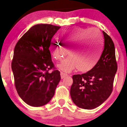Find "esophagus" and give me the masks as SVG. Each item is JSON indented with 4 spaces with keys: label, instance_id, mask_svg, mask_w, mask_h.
Masks as SVG:
<instances>
[{
    "label": "esophagus",
    "instance_id": "obj_1",
    "mask_svg": "<svg viewBox=\"0 0 127 127\" xmlns=\"http://www.w3.org/2000/svg\"><path fill=\"white\" fill-rule=\"evenodd\" d=\"M68 76V74L65 73H64L62 72H61V79H64V77H65L66 76Z\"/></svg>",
    "mask_w": 127,
    "mask_h": 127
}]
</instances>
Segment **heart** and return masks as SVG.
Segmentation results:
<instances>
[{"label": "heart", "instance_id": "1", "mask_svg": "<svg viewBox=\"0 0 127 127\" xmlns=\"http://www.w3.org/2000/svg\"><path fill=\"white\" fill-rule=\"evenodd\" d=\"M61 43L52 41L49 51L56 60L62 61L58 67L65 72L77 68L81 72L91 70L99 60L103 53L104 41L96 29L74 27L66 30L61 34Z\"/></svg>", "mask_w": 127, "mask_h": 127}]
</instances>
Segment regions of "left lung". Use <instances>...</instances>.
<instances>
[{"label": "left lung", "mask_w": 127, "mask_h": 127, "mask_svg": "<svg viewBox=\"0 0 127 127\" xmlns=\"http://www.w3.org/2000/svg\"><path fill=\"white\" fill-rule=\"evenodd\" d=\"M105 45L96 65L86 73L72 76L70 96L78 107L93 109L103 103L113 91L117 70L115 48L112 38L103 31Z\"/></svg>", "instance_id": "1"}]
</instances>
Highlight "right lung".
I'll use <instances>...</instances> for the list:
<instances>
[{
    "instance_id": "1",
    "label": "right lung",
    "mask_w": 127,
    "mask_h": 127,
    "mask_svg": "<svg viewBox=\"0 0 127 127\" xmlns=\"http://www.w3.org/2000/svg\"><path fill=\"white\" fill-rule=\"evenodd\" d=\"M60 28L51 24L33 26L15 46L11 69L15 88L20 98L32 106L50 102L61 80L49 51L52 37Z\"/></svg>"
}]
</instances>
